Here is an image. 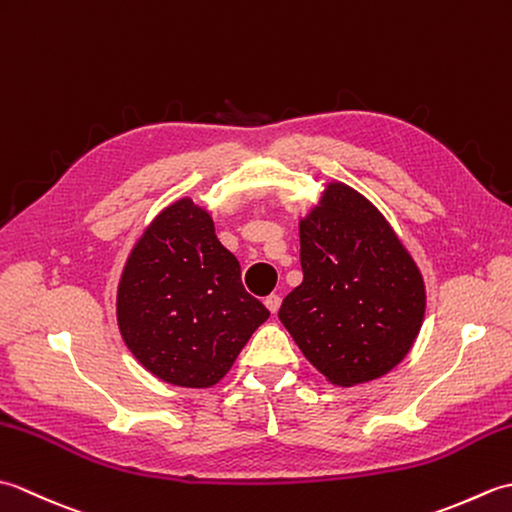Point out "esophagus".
I'll return each instance as SVG.
<instances>
[{
	"mask_svg": "<svg viewBox=\"0 0 512 512\" xmlns=\"http://www.w3.org/2000/svg\"><path fill=\"white\" fill-rule=\"evenodd\" d=\"M264 303H266V308L273 312V314H277V310H279V306H281V297L279 295H268L266 299H264Z\"/></svg>",
	"mask_w": 512,
	"mask_h": 512,
	"instance_id": "34e87169",
	"label": "esophagus"
}]
</instances>
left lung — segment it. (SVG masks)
<instances>
[{
    "label": "left lung",
    "instance_id": "obj_1",
    "mask_svg": "<svg viewBox=\"0 0 512 512\" xmlns=\"http://www.w3.org/2000/svg\"><path fill=\"white\" fill-rule=\"evenodd\" d=\"M299 235L303 281L281 303V323L334 385L387 374L424 317V284L405 246L345 184H330Z\"/></svg>",
    "mask_w": 512,
    "mask_h": 512
}]
</instances>
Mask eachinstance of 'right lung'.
I'll return each mask as SVG.
<instances>
[{"label": "right lung", "instance_id": "1", "mask_svg": "<svg viewBox=\"0 0 512 512\" xmlns=\"http://www.w3.org/2000/svg\"><path fill=\"white\" fill-rule=\"evenodd\" d=\"M270 312L248 295L209 213L191 200L162 211L127 259L118 328L151 374L180 387L215 385Z\"/></svg>", "mask_w": 512, "mask_h": 512}]
</instances>
